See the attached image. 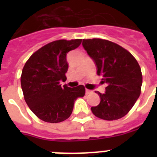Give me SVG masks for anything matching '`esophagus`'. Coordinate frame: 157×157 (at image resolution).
I'll return each mask as SVG.
<instances>
[{
  "mask_svg": "<svg viewBox=\"0 0 157 157\" xmlns=\"http://www.w3.org/2000/svg\"><path fill=\"white\" fill-rule=\"evenodd\" d=\"M91 93H92V91L86 89V94H91Z\"/></svg>",
  "mask_w": 157,
  "mask_h": 157,
  "instance_id": "obj_1",
  "label": "esophagus"
}]
</instances>
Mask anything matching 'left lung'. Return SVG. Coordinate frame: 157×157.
I'll use <instances>...</instances> for the list:
<instances>
[{"label": "left lung", "instance_id": "obj_1", "mask_svg": "<svg viewBox=\"0 0 157 157\" xmlns=\"http://www.w3.org/2000/svg\"><path fill=\"white\" fill-rule=\"evenodd\" d=\"M82 45L93 59L97 74L106 83L104 94L97 91L100 103L91 107L95 117L114 121L124 117L139 98L143 83L141 68L134 57L119 45L103 39L83 40Z\"/></svg>", "mask_w": 157, "mask_h": 157}]
</instances>
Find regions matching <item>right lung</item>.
I'll return each mask as SVG.
<instances>
[{"label":"right lung","mask_w":157,"mask_h":157,"mask_svg":"<svg viewBox=\"0 0 157 157\" xmlns=\"http://www.w3.org/2000/svg\"><path fill=\"white\" fill-rule=\"evenodd\" d=\"M81 39L59 40L36 51L23 67L21 87L32 112L45 122L59 123L71 116L74 103L83 97V86L62 87L68 69L67 54L81 45Z\"/></svg>","instance_id":"add662e5"}]
</instances>
